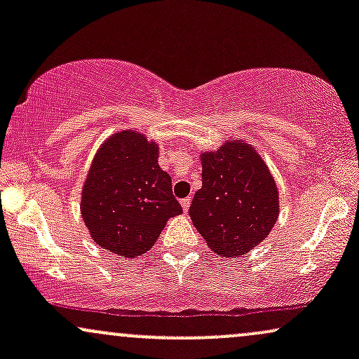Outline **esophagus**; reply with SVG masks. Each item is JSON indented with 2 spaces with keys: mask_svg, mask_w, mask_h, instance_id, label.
<instances>
[{
  "mask_svg": "<svg viewBox=\"0 0 359 359\" xmlns=\"http://www.w3.org/2000/svg\"><path fill=\"white\" fill-rule=\"evenodd\" d=\"M180 204H182L184 212H187L189 208H191V197H187V199H182V201H180Z\"/></svg>",
  "mask_w": 359,
  "mask_h": 359,
  "instance_id": "esophagus-1",
  "label": "esophagus"
}]
</instances>
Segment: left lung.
<instances>
[{"label": "left lung", "instance_id": "obj_1", "mask_svg": "<svg viewBox=\"0 0 359 359\" xmlns=\"http://www.w3.org/2000/svg\"><path fill=\"white\" fill-rule=\"evenodd\" d=\"M203 187L189 216L214 253L238 258L269 236L278 217V189L269 167L248 143L231 142L205 151Z\"/></svg>", "mask_w": 359, "mask_h": 359}]
</instances>
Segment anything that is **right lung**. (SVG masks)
<instances>
[{"label":"right lung","mask_w":359,"mask_h":359,"mask_svg":"<svg viewBox=\"0 0 359 359\" xmlns=\"http://www.w3.org/2000/svg\"><path fill=\"white\" fill-rule=\"evenodd\" d=\"M82 219L101 248L119 257L147 253L182 208L158 167V145L121 131L102 143L82 187Z\"/></svg>","instance_id":"right-lung-1"}]
</instances>
